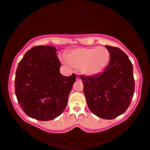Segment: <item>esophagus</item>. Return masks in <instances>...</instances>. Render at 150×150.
I'll return each mask as SVG.
<instances>
[{"mask_svg": "<svg viewBox=\"0 0 150 150\" xmlns=\"http://www.w3.org/2000/svg\"><path fill=\"white\" fill-rule=\"evenodd\" d=\"M76 81H81V79L79 77V76H77V77H76Z\"/></svg>", "mask_w": 150, "mask_h": 150, "instance_id": "34e87169", "label": "esophagus"}]
</instances>
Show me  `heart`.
I'll use <instances>...</instances> for the list:
<instances>
[{
    "mask_svg": "<svg viewBox=\"0 0 150 150\" xmlns=\"http://www.w3.org/2000/svg\"><path fill=\"white\" fill-rule=\"evenodd\" d=\"M65 63L75 68H80L83 74L97 75L108 65L110 54L108 49L103 46L79 47L68 54Z\"/></svg>",
    "mask_w": 150,
    "mask_h": 150,
    "instance_id": "1",
    "label": "heart"
}]
</instances>
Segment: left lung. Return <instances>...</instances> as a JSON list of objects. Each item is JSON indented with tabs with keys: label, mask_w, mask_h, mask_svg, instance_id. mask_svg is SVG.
Instances as JSON below:
<instances>
[{
	"label": "left lung",
	"mask_w": 150,
	"mask_h": 150,
	"mask_svg": "<svg viewBox=\"0 0 150 150\" xmlns=\"http://www.w3.org/2000/svg\"><path fill=\"white\" fill-rule=\"evenodd\" d=\"M110 60L105 71L90 77L80 76L88 108L96 116L111 120L130 106L135 83L133 65L125 53L118 47L106 45Z\"/></svg>",
	"instance_id": "obj_1"
}]
</instances>
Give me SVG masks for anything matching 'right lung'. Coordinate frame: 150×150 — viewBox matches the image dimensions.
<instances>
[{
  "instance_id": "right-lung-1",
  "label": "right lung",
  "mask_w": 150,
  "mask_h": 150,
  "mask_svg": "<svg viewBox=\"0 0 150 150\" xmlns=\"http://www.w3.org/2000/svg\"><path fill=\"white\" fill-rule=\"evenodd\" d=\"M56 52L54 46H34L18 65L15 94L20 107L30 118L53 120L67 106L76 75L61 74Z\"/></svg>"
}]
</instances>
